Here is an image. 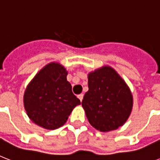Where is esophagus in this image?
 <instances>
[{"mask_svg":"<svg viewBox=\"0 0 160 160\" xmlns=\"http://www.w3.org/2000/svg\"><path fill=\"white\" fill-rule=\"evenodd\" d=\"M83 97H84V95H83V94H80V95H78V98H79V99H80V101H82Z\"/></svg>","mask_w":160,"mask_h":160,"instance_id":"obj_1","label":"esophagus"}]
</instances>
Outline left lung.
<instances>
[{
	"label": "left lung",
	"mask_w": 160,
	"mask_h": 160,
	"mask_svg": "<svg viewBox=\"0 0 160 160\" xmlns=\"http://www.w3.org/2000/svg\"><path fill=\"white\" fill-rule=\"evenodd\" d=\"M88 87L82 106L90 124L101 132L122 126L131 113L133 96L119 74L103 66L89 73Z\"/></svg>",
	"instance_id": "1"
}]
</instances>
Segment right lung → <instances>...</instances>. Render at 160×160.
Masks as SVG:
<instances>
[{"label": "right lung", "mask_w": 160, "mask_h": 160, "mask_svg": "<svg viewBox=\"0 0 160 160\" xmlns=\"http://www.w3.org/2000/svg\"><path fill=\"white\" fill-rule=\"evenodd\" d=\"M68 72L59 63L46 65L27 85L24 94L26 114L35 124L46 129L60 128L80 100L72 92Z\"/></svg>", "instance_id": "1"}]
</instances>
